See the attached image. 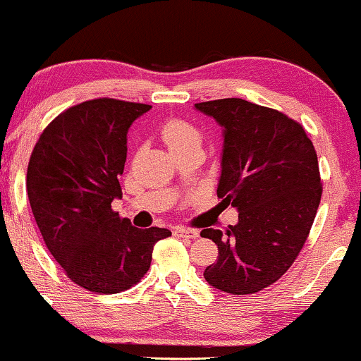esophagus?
Wrapping results in <instances>:
<instances>
[{"instance_id":"obj_1","label":"esophagus","mask_w":361,"mask_h":361,"mask_svg":"<svg viewBox=\"0 0 361 361\" xmlns=\"http://www.w3.org/2000/svg\"><path fill=\"white\" fill-rule=\"evenodd\" d=\"M173 233L176 236H181V238H196L200 235L198 230H193V228H183V226H176L173 228Z\"/></svg>"}]
</instances>
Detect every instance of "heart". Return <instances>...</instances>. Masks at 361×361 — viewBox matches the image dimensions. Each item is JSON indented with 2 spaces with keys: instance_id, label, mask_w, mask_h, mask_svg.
I'll use <instances>...</instances> for the list:
<instances>
[{
  "instance_id": "heart-1",
  "label": "heart",
  "mask_w": 361,
  "mask_h": 361,
  "mask_svg": "<svg viewBox=\"0 0 361 361\" xmlns=\"http://www.w3.org/2000/svg\"><path fill=\"white\" fill-rule=\"evenodd\" d=\"M161 138L171 152L180 148L202 145V133L198 128L185 120H170L161 128Z\"/></svg>"
}]
</instances>
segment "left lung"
I'll use <instances>...</instances> for the list:
<instances>
[{"label": "left lung", "mask_w": 361, "mask_h": 361, "mask_svg": "<svg viewBox=\"0 0 361 361\" xmlns=\"http://www.w3.org/2000/svg\"><path fill=\"white\" fill-rule=\"evenodd\" d=\"M225 128L218 198L238 209L203 276L214 288L252 295L280 280L302 252L322 200L317 152L305 128L278 109L241 98L196 103Z\"/></svg>", "instance_id": "left-lung-1"}]
</instances>
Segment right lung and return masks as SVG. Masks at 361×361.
<instances>
[{"mask_svg":"<svg viewBox=\"0 0 361 361\" xmlns=\"http://www.w3.org/2000/svg\"><path fill=\"white\" fill-rule=\"evenodd\" d=\"M149 104L88 99L44 128L30 157L26 191L44 245L66 276L93 293L135 286L166 228H136L111 208L121 196L126 133Z\"/></svg>","mask_w":361,"mask_h":361,"instance_id":"right-lung-1","label":"right lung"}]
</instances>
